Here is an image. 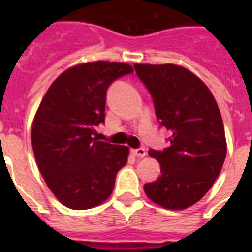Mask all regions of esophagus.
I'll return each mask as SVG.
<instances>
[{"label": "esophagus", "mask_w": 252, "mask_h": 252, "mask_svg": "<svg viewBox=\"0 0 252 252\" xmlns=\"http://www.w3.org/2000/svg\"><path fill=\"white\" fill-rule=\"evenodd\" d=\"M132 154L133 156H136V157H145L146 156V150L144 149V148H138V149H132Z\"/></svg>", "instance_id": "34e87169"}]
</instances>
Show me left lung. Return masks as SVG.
I'll list each match as a JSON object with an SVG mask.
<instances>
[{"label":"left lung","instance_id":"8db88e82","mask_svg":"<svg viewBox=\"0 0 252 252\" xmlns=\"http://www.w3.org/2000/svg\"><path fill=\"white\" fill-rule=\"evenodd\" d=\"M153 96L156 115L171 132L170 146L150 150L161 176L144 191L153 203L172 211L196 204L215 183L226 157L222 118L208 86L175 64H134Z\"/></svg>","mask_w":252,"mask_h":252}]
</instances>
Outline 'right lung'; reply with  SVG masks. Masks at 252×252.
I'll return each mask as SVG.
<instances>
[{
	"label": "right lung",
	"instance_id": "obj_1",
	"mask_svg": "<svg viewBox=\"0 0 252 252\" xmlns=\"http://www.w3.org/2000/svg\"><path fill=\"white\" fill-rule=\"evenodd\" d=\"M133 72L126 63L93 61L63 72L41 99L31 128L39 171L63 205L90 209L112 193L129 148L99 141L106 91L112 81Z\"/></svg>",
	"mask_w": 252,
	"mask_h": 252
}]
</instances>
